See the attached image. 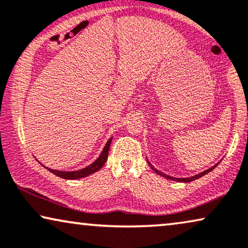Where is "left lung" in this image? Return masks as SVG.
<instances>
[{"label": "left lung", "mask_w": 248, "mask_h": 248, "mask_svg": "<svg viewBox=\"0 0 248 248\" xmlns=\"http://www.w3.org/2000/svg\"><path fill=\"white\" fill-rule=\"evenodd\" d=\"M148 162V161H147ZM148 164H150V167L152 168V169H153L155 172H156L157 174H160V176H162V177H164V178H167V179H170V180H174V181H180V183H189V181H193V180H195V179H199V178H201L202 176H204V174H206V173H209L210 171H212L214 168H216L217 164H216V166L214 167H212V168H210V169H207V170H205V171H203V172H201V173H199V174H196V176H193V177H189V178H174V177H170V176H168V174H164V173H162V172H160V171L158 170H156V169H154V167L152 166V164L148 162Z\"/></svg>", "instance_id": "left-lung-1"}]
</instances>
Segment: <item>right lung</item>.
I'll use <instances>...</instances> for the list:
<instances>
[{"instance_id":"1","label":"right lung","mask_w":248,"mask_h":248,"mask_svg":"<svg viewBox=\"0 0 248 248\" xmlns=\"http://www.w3.org/2000/svg\"><path fill=\"white\" fill-rule=\"evenodd\" d=\"M111 141H112V138L108 140V143L105 144V146L103 148V151H102V153L100 156L95 162H93L91 164V166L84 168V169L81 170H77V171H59V170H53V169H49V168H46L48 171H51L52 173H54L55 176L60 177V178H63V179H79V178H84V177H87L90 176V174L96 172L101 169L102 167L104 166V163L107 162L108 160V150H110V145H111Z\"/></svg>"}]
</instances>
